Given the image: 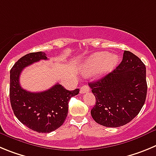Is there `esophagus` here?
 <instances>
[{
  "label": "esophagus",
  "mask_w": 156,
  "mask_h": 156,
  "mask_svg": "<svg viewBox=\"0 0 156 156\" xmlns=\"http://www.w3.org/2000/svg\"><path fill=\"white\" fill-rule=\"evenodd\" d=\"M89 87L88 86V85H83V86H81V88H80V92H81V94L83 93H86V92H89Z\"/></svg>",
  "instance_id": "esophagus-1"
}]
</instances>
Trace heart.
Returning a JSON list of instances; mask_svg holds the SVG:
<instances>
[{
  "label": "heart",
  "mask_w": 156,
  "mask_h": 156,
  "mask_svg": "<svg viewBox=\"0 0 156 156\" xmlns=\"http://www.w3.org/2000/svg\"><path fill=\"white\" fill-rule=\"evenodd\" d=\"M118 62L119 58L116 55L109 54L107 52L95 53L85 61L82 71L84 73H88L95 68L94 75L101 77L114 69Z\"/></svg>",
  "instance_id": "b5f03b06"
}]
</instances>
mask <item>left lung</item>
Returning a JSON list of instances; mask_svg holds the SVG:
<instances>
[{
    "mask_svg": "<svg viewBox=\"0 0 156 156\" xmlns=\"http://www.w3.org/2000/svg\"><path fill=\"white\" fill-rule=\"evenodd\" d=\"M95 97L91 115L108 127L123 126L137 116L147 95L146 68L140 58L124 50L116 69L88 84Z\"/></svg>",
    "mask_w": 156,
    "mask_h": 156,
    "instance_id": "left-lung-1",
    "label": "left lung"
}]
</instances>
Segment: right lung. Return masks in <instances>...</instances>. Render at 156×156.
<instances>
[{
	"mask_svg": "<svg viewBox=\"0 0 156 156\" xmlns=\"http://www.w3.org/2000/svg\"><path fill=\"white\" fill-rule=\"evenodd\" d=\"M43 52L30 53L21 57L10 71V101L18 120L38 133H50L64 123L68 116V102L79 93V89L69 91L58 83L48 90L31 92L19 83L22 71L40 60H47Z\"/></svg>",
	"mask_w": 156,
	"mask_h": 156,
	"instance_id": "1",
	"label": "right lung"
}]
</instances>
